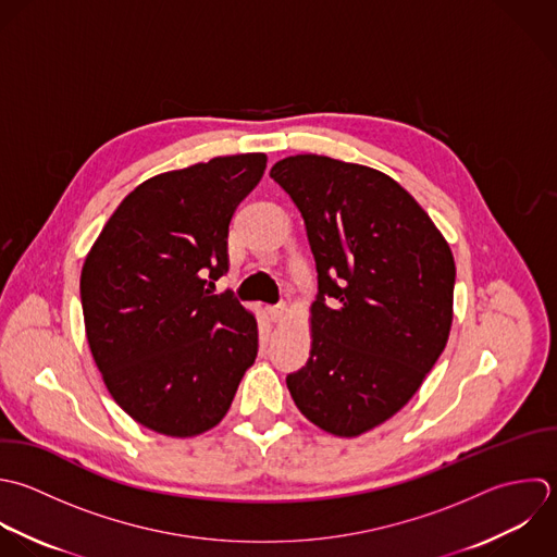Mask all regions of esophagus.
Returning a JSON list of instances; mask_svg holds the SVG:
<instances>
[{
	"instance_id": "34e87169",
	"label": "esophagus",
	"mask_w": 557,
	"mask_h": 557,
	"mask_svg": "<svg viewBox=\"0 0 557 557\" xmlns=\"http://www.w3.org/2000/svg\"><path fill=\"white\" fill-rule=\"evenodd\" d=\"M286 314H288V308H286L284 304L273 306V308H267V317H269L271 323H282V321L286 319Z\"/></svg>"
}]
</instances>
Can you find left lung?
<instances>
[{
    "label": "left lung",
    "instance_id": "8db88e82",
    "mask_svg": "<svg viewBox=\"0 0 557 557\" xmlns=\"http://www.w3.org/2000/svg\"><path fill=\"white\" fill-rule=\"evenodd\" d=\"M271 177L301 212L319 273L310 358L286 386L310 423L356 438L395 417L441 358L454 253L417 199L377 169L299 153L275 162Z\"/></svg>",
    "mask_w": 557,
    "mask_h": 557
}]
</instances>
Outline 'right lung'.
Returning <instances> with one entry per match:
<instances>
[{"mask_svg":"<svg viewBox=\"0 0 557 557\" xmlns=\"http://www.w3.org/2000/svg\"><path fill=\"white\" fill-rule=\"evenodd\" d=\"M267 169L219 156L136 186L86 253V341L112 399L143 428L193 438L223 421L258 356L256 314L208 288L227 227Z\"/></svg>","mask_w":557,"mask_h":557,"instance_id":"1","label":"right lung"}]
</instances>
